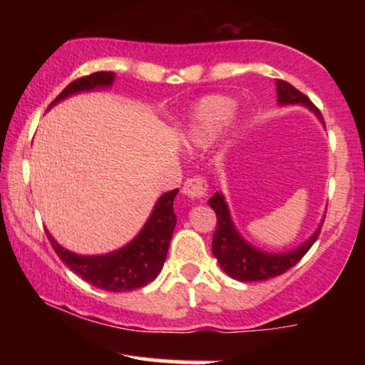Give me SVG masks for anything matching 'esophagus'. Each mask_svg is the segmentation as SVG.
Returning <instances> with one entry per match:
<instances>
[{
	"mask_svg": "<svg viewBox=\"0 0 365 365\" xmlns=\"http://www.w3.org/2000/svg\"><path fill=\"white\" fill-rule=\"evenodd\" d=\"M207 188H209V185H207L206 177H202V175H194V177L187 180L185 185H183V188H182V192L187 197H190V199L200 200L206 197Z\"/></svg>",
	"mask_w": 365,
	"mask_h": 365,
	"instance_id": "1",
	"label": "esophagus"
}]
</instances>
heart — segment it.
I'll use <instances>...</instances> for the list:
<instances>
[{
  "label": "heart",
  "instance_id": "obj_1",
  "mask_svg": "<svg viewBox=\"0 0 365 365\" xmlns=\"http://www.w3.org/2000/svg\"><path fill=\"white\" fill-rule=\"evenodd\" d=\"M235 103L225 96H209L195 108L192 116V135L199 140H207L220 130L233 115Z\"/></svg>",
  "mask_w": 365,
  "mask_h": 365
}]
</instances>
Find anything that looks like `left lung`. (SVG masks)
<instances>
[{
	"instance_id": "left-lung-1",
	"label": "left lung",
	"mask_w": 365,
	"mask_h": 365,
	"mask_svg": "<svg viewBox=\"0 0 365 365\" xmlns=\"http://www.w3.org/2000/svg\"><path fill=\"white\" fill-rule=\"evenodd\" d=\"M276 94H278L279 104H305L322 120L321 111L314 106L311 99L287 81L276 78ZM209 206L215 209L217 217L215 235H212V254L220 262L221 269L238 282H264V279L287 273L309 252V249L321 233L319 226V230L304 245L292 250V252L264 254L250 247L244 242V238L238 235L235 226L232 223V217H230L228 206H226L223 195L220 192H216L209 199Z\"/></svg>"
}]
</instances>
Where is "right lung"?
Wrapping results in <instances>:
<instances>
[{
  "instance_id": "add662e5",
  "label": "right lung",
  "mask_w": 365,
  "mask_h": 365,
  "mask_svg": "<svg viewBox=\"0 0 365 365\" xmlns=\"http://www.w3.org/2000/svg\"><path fill=\"white\" fill-rule=\"evenodd\" d=\"M113 81H115V72H94L83 75L77 81L70 82L51 104L61 101L63 98L75 94V92L111 86ZM177 194L178 188H175V190L166 192L165 195L159 197L153 215L145 223L144 230L135 237V240L113 254L83 257V255H77L63 249L54 242L49 232L46 233H48L49 242H51V247L58 257L87 283L108 292L135 290V288L153 282L163 269L171 235H173L175 225H177V216L173 211V200Z\"/></svg>"
}]
</instances>
